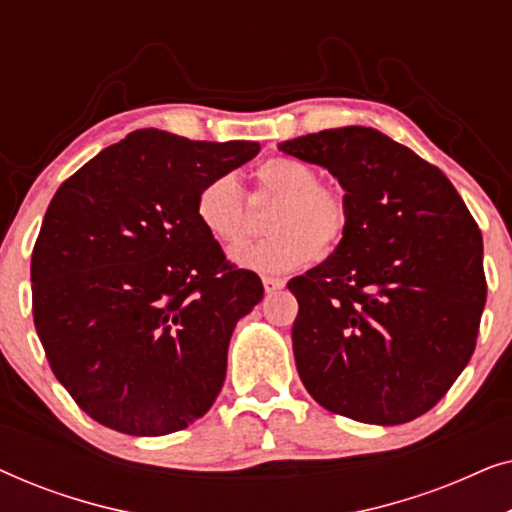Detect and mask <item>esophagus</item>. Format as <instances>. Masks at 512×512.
Returning a JSON list of instances; mask_svg holds the SVG:
<instances>
[{
  "mask_svg": "<svg viewBox=\"0 0 512 512\" xmlns=\"http://www.w3.org/2000/svg\"><path fill=\"white\" fill-rule=\"evenodd\" d=\"M263 289H265V293H275V291H279V289H284V279L263 277Z\"/></svg>",
  "mask_w": 512,
  "mask_h": 512,
  "instance_id": "obj_1",
  "label": "esophagus"
}]
</instances>
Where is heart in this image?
<instances>
[{
	"label": "heart",
	"mask_w": 512,
	"mask_h": 512,
	"mask_svg": "<svg viewBox=\"0 0 512 512\" xmlns=\"http://www.w3.org/2000/svg\"><path fill=\"white\" fill-rule=\"evenodd\" d=\"M256 195L275 200L268 216L270 237L233 251V261L263 275L303 268L317 251H331L349 228V205L340 188L319 184L317 170L303 160L275 156L258 165ZM200 226L226 249L247 240L249 205L233 172L216 174L195 198Z\"/></svg>",
	"instance_id": "1"
}]
</instances>
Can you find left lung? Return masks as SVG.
<instances>
[{
	"instance_id": "left-lung-1",
	"label": "left lung",
	"mask_w": 512,
	"mask_h": 512,
	"mask_svg": "<svg viewBox=\"0 0 512 512\" xmlns=\"http://www.w3.org/2000/svg\"><path fill=\"white\" fill-rule=\"evenodd\" d=\"M345 188L347 235L293 277V356L335 415L394 426L447 394L487 300L482 235L452 181L380 130L349 125L279 144Z\"/></svg>"
}]
</instances>
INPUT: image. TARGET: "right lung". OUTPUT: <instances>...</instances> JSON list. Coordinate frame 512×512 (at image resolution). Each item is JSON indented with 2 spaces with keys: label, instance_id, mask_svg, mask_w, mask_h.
<instances>
[{
  "label": "right lung",
  "instance_id": "add662e5",
  "mask_svg": "<svg viewBox=\"0 0 512 512\" xmlns=\"http://www.w3.org/2000/svg\"><path fill=\"white\" fill-rule=\"evenodd\" d=\"M256 142L135 130L53 195L32 251V314L76 405L128 436L186 429L226 380L230 335L263 298L195 214L205 181Z\"/></svg>",
  "mask_w": 512,
  "mask_h": 512
}]
</instances>
